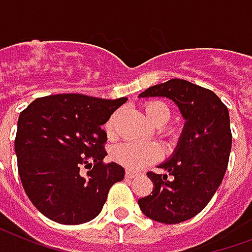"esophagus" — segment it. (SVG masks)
<instances>
[{"label":"esophagus","instance_id":"obj_1","mask_svg":"<svg viewBox=\"0 0 252 252\" xmlns=\"http://www.w3.org/2000/svg\"><path fill=\"white\" fill-rule=\"evenodd\" d=\"M126 177L131 178V179H133V178L138 177V173H134V171H130V170H127V171H126Z\"/></svg>","mask_w":252,"mask_h":252}]
</instances>
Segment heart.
I'll list each match as a JSON object with an SVG mask.
<instances>
[{
	"instance_id": "heart-1",
	"label": "heart",
	"mask_w": 252,
	"mask_h": 252,
	"mask_svg": "<svg viewBox=\"0 0 252 252\" xmlns=\"http://www.w3.org/2000/svg\"><path fill=\"white\" fill-rule=\"evenodd\" d=\"M146 117L155 126H163L170 121V109L160 101H149L143 106ZM117 114H113L106 121L105 130L107 134H114ZM170 139H175L177 134L170 131ZM111 157L117 163L128 170H141L154 163L163 157V150L155 142H122L113 147Z\"/></svg>"
}]
</instances>
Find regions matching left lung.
I'll return each mask as SVG.
<instances>
[{"instance_id":"left-lung-1","label":"left lung","mask_w":252,"mask_h":252,"mask_svg":"<svg viewBox=\"0 0 252 252\" xmlns=\"http://www.w3.org/2000/svg\"><path fill=\"white\" fill-rule=\"evenodd\" d=\"M139 97L173 99L186 124L171 159L158 166L166 174L147 173L154 187L138 205L157 222H185L205 209L226 173L232 143L227 106L209 89L179 78L151 86Z\"/></svg>"}]
</instances>
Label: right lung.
I'll return each mask as SVG.
<instances>
[{
	"label": "right lung",
	"instance_id": "1",
	"mask_svg": "<svg viewBox=\"0 0 252 252\" xmlns=\"http://www.w3.org/2000/svg\"><path fill=\"white\" fill-rule=\"evenodd\" d=\"M126 101L70 93L37 98L21 111L14 141L18 174L46 218L81 224L101 213L110 187L125 177L122 166L103 162L107 135L101 126Z\"/></svg>",
	"mask_w": 252,
	"mask_h": 252
}]
</instances>
